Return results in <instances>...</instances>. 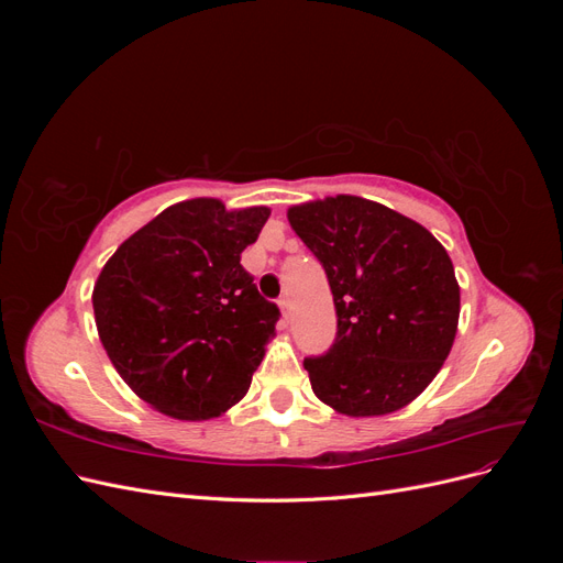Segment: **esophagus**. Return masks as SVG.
<instances>
[{
    "label": "esophagus",
    "instance_id": "1",
    "mask_svg": "<svg viewBox=\"0 0 563 563\" xmlns=\"http://www.w3.org/2000/svg\"><path fill=\"white\" fill-rule=\"evenodd\" d=\"M279 308H282L284 319H291V300H288L286 296H282V298H279Z\"/></svg>",
    "mask_w": 563,
    "mask_h": 563
}]
</instances>
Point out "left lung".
Returning a JSON list of instances; mask_svg holds the SVG:
<instances>
[{"mask_svg": "<svg viewBox=\"0 0 563 563\" xmlns=\"http://www.w3.org/2000/svg\"><path fill=\"white\" fill-rule=\"evenodd\" d=\"M321 263L338 333L305 356L314 395L345 416H385L413 401L451 352L460 288L446 249L416 220L362 197L288 209Z\"/></svg>", "mask_w": 563, "mask_h": 563, "instance_id": "8db88e82", "label": "left lung"}]
</instances>
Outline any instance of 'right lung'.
Returning <instances> with one entry per match:
<instances>
[{
    "label": "right lung",
    "mask_w": 563,
    "mask_h": 563,
    "mask_svg": "<svg viewBox=\"0 0 563 563\" xmlns=\"http://www.w3.org/2000/svg\"><path fill=\"white\" fill-rule=\"evenodd\" d=\"M267 218L265 207L180 201L131 234L100 272V343L157 411L207 420L246 395L282 317L240 263Z\"/></svg>",
    "instance_id": "1"
}]
</instances>
